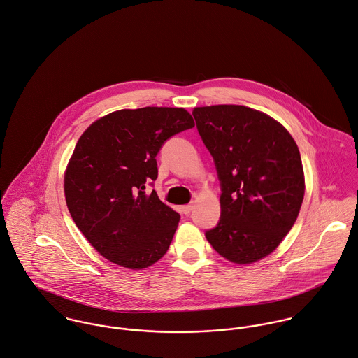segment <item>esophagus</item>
Here are the masks:
<instances>
[{
    "label": "esophagus",
    "mask_w": 358,
    "mask_h": 358,
    "mask_svg": "<svg viewBox=\"0 0 358 358\" xmlns=\"http://www.w3.org/2000/svg\"><path fill=\"white\" fill-rule=\"evenodd\" d=\"M180 210H182V213H183L185 215H187V214H190V213H192L193 206H192V204H187V206H183Z\"/></svg>",
    "instance_id": "1"
}]
</instances>
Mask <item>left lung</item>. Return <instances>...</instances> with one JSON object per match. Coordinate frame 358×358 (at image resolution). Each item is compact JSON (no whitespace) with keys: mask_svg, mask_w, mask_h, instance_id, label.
Here are the masks:
<instances>
[{"mask_svg":"<svg viewBox=\"0 0 358 358\" xmlns=\"http://www.w3.org/2000/svg\"><path fill=\"white\" fill-rule=\"evenodd\" d=\"M193 117L221 183V218L206 238L232 262L258 261L299 215L304 197L299 147L279 122L243 106L200 107Z\"/></svg>","mask_w":358,"mask_h":358,"instance_id":"left-lung-1","label":"left lung"}]
</instances>
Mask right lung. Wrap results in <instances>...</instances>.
Listing matches in <instances>:
<instances>
[{"label": "right lung", "mask_w": 358, "mask_h": 358, "mask_svg": "<svg viewBox=\"0 0 358 358\" xmlns=\"http://www.w3.org/2000/svg\"><path fill=\"white\" fill-rule=\"evenodd\" d=\"M193 126L183 108L144 107L113 113L80 136L65 172L66 206L107 259L143 269L168 251L180 215L145 187L158 176L164 143Z\"/></svg>", "instance_id": "add662e5"}]
</instances>
